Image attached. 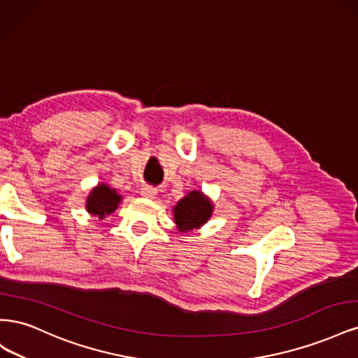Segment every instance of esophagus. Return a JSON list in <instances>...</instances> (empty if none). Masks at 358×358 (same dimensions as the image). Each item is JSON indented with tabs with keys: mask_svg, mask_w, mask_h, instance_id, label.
Wrapping results in <instances>:
<instances>
[{
	"mask_svg": "<svg viewBox=\"0 0 358 358\" xmlns=\"http://www.w3.org/2000/svg\"><path fill=\"white\" fill-rule=\"evenodd\" d=\"M157 188L155 187H150V185H145L143 188H142V196L143 197H146V199H155V196H157Z\"/></svg>",
	"mask_w": 358,
	"mask_h": 358,
	"instance_id": "esophagus-1",
	"label": "esophagus"
}]
</instances>
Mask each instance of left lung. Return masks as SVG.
<instances>
[{
	"label": "left lung",
	"instance_id": "obj_1",
	"mask_svg": "<svg viewBox=\"0 0 358 358\" xmlns=\"http://www.w3.org/2000/svg\"><path fill=\"white\" fill-rule=\"evenodd\" d=\"M175 221L182 231H188L203 225L210 218L212 203L199 191L189 192L175 208Z\"/></svg>",
	"mask_w": 358,
	"mask_h": 358
}]
</instances>
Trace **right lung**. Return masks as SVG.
Returning a JSON list of instances; mask_svg holds the SVG:
<instances>
[{
	"label": "right lung",
	"mask_w": 358,
	"mask_h": 358,
	"mask_svg": "<svg viewBox=\"0 0 358 358\" xmlns=\"http://www.w3.org/2000/svg\"><path fill=\"white\" fill-rule=\"evenodd\" d=\"M119 201H121V196H117L115 189L101 183L100 187L94 188L90 194L88 201H86V209L91 215L103 220L106 215H110L117 208Z\"/></svg>",
	"instance_id": "1"
}]
</instances>
